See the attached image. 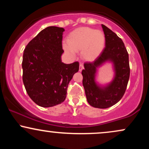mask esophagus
Here are the masks:
<instances>
[{
    "mask_svg": "<svg viewBox=\"0 0 149 149\" xmlns=\"http://www.w3.org/2000/svg\"><path fill=\"white\" fill-rule=\"evenodd\" d=\"M83 69V65L82 64H80V69H79V71H82V70Z\"/></svg>",
    "mask_w": 149,
    "mask_h": 149,
    "instance_id": "1",
    "label": "esophagus"
}]
</instances>
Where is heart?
Returning a JSON list of instances; mask_svg holds the SVG:
<instances>
[{
	"label": "heart",
	"instance_id": "obj_1",
	"mask_svg": "<svg viewBox=\"0 0 149 149\" xmlns=\"http://www.w3.org/2000/svg\"><path fill=\"white\" fill-rule=\"evenodd\" d=\"M105 42V35L101 31L89 27H79L69 33L67 43L63 44V48L72 57H74L76 52L80 51L83 59L92 61L103 52Z\"/></svg>",
	"mask_w": 149,
	"mask_h": 149
}]
</instances>
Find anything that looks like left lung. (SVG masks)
<instances>
[{
	"instance_id": "8db88e82",
	"label": "left lung",
	"mask_w": 149,
	"mask_h": 149,
	"mask_svg": "<svg viewBox=\"0 0 149 149\" xmlns=\"http://www.w3.org/2000/svg\"><path fill=\"white\" fill-rule=\"evenodd\" d=\"M106 38L105 47L97 59L84 64L82 71L83 85L88 102L92 107L107 109L121 100L130 78L129 55L124 42L105 25L102 24ZM106 63L112 64L114 77L109 83L102 85L96 81L99 68Z\"/></svg>"
}]
</instances>
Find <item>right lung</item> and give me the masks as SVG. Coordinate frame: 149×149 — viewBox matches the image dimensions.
Here are the masks:
<instances>
[{"instance_id": "1", "label": "right lung", "mask_w": 149, "mask_h": 149, "mask_svg": "<svg viewBox=\"0 0 149 149\" xmlns=\"http://www.w3.org/2000/svg\"><path fill=\"white\" fill-rule=\"evenodd\" d=\"M64 29L48 26L29 42L22 59L23 83L27 94L36 104L51 107L62 103L69 82L79 70L78 61H61Z\"/></svg>"}]
</instances>
